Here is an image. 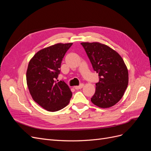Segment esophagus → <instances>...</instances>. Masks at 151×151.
I'll list each match as a JSON object with an SVG mask.
<instances>
[{
	"instance_id": "esophagus-1",
	"label": "esophagus",
	"mask_w": 151,
	"mask_h": 151,
	"mask_svg": "<svg viewBox=\"0 0 151 151\" xmlns=\"http://www.w3.org/2000/svg\"><path fill=\"white\" fill-rule=\"evenodd\" d=\"M83 86H84V84H81L79 86H75L74 88L76 89H82V88H83Z\"/></svg>"
}]
</instances>
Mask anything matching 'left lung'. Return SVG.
Segmentation results:
<instances>
[{
    "label": "left lung",
    "mask_w": 151,
    "mask_h": 151,
    "mask_svg": "<svg viewBox=\"0 0 151 151\" xmlns=\"http://www.w3.org/2000/svg\"><path fill=\"white\" fill-rule=\"evenodd\" d=\"M81 44L99 79L91 101L102 108L114 106L123 97L129 83V72L124 61L106 45L98 42Z\"/></svg>",
    "instance_id": "left-lung-1"
}]
</instances>
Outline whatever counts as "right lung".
I'll return each instance as SVG.
<instances>
[{
  "label": "right lung",
  "mask_w": 151,
  "mask_h": 151,
  "mask_svg": "<svg viewBox=\"0 0 151 151\" xmlns=\"http://www.w3.org/2000/svg\"><path fill=\"white\" fill-rule=\"evenodd\" d=\"M72 43H57L36 53L28 64L26 81L34 101L48 111H57L69 103L72 93L63 81L57 80L62 59Z\"/></svg>",
  "instance_id": "add662e5"
}]
</instances>
